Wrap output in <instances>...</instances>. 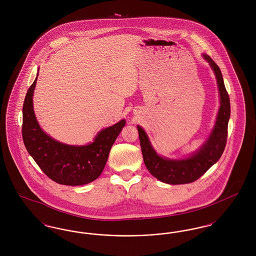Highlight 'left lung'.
Wrapping results in <instances>:
<instances>
[{"label":"left lung","mask_w":256,"mask_h":256,"mask_svg":"<svg viewBox=\"0 0 256 256\" xmlns=\"http://www.w3.org/2000/svg\"><path fill=\"white\" fill-rule=\"evenodd\" d=\"M202 58L215 74L219 88L220 108L213 130L206 141L187 158L170 159L159 156L152 146L146 132L137 126L144 163L148 172L158 180L168 184L191 183L200 178L222 156L228 137V124L230 118V102L224 84L219 66L206 54Z\"/></svg>","instance_id":"left-lung-1"}]
</instances>
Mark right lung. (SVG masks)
I'll list each match as a JSON object with an SVG mask.
<instances>
[{
    "label": "right lung",
    "mask_w": 256,
    "mask_h": 256,
    "mask_svg": "<svg viewBox=\"0 0 256 256\" xmlns=\"http://www.w3.org/2000/svg\"><path fill=\"white\" fill-rule=\"evenodd\" d=\"M37 76L28 88L23 104L22 135L28 152L45 174L56 183L78 186L94 182L104 170L110 148L126 120L102 130L88 145L74 146L58 142L44 132L37 122L32 102Z\"/></svg>",
    "instance_id": "obj_1"
}]
</instances>
